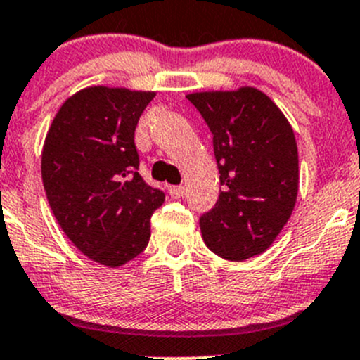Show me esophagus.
Instances as JSON below:
<instances>
[{"label":"esophagus","mask_w":360,"mask_h":360,"mask_svg":"<svg viewBox=\"0 0 360 360\" xmlns=\"http://www.w3.org/2000/svg\"><path fill=\"white\" fill-rule=\"evenodd\" d=\"M169 193L172 199H181L184 195V188L183 186H170Z\"/></svg>","instance_id":"esophagus-1"}]
</instances>
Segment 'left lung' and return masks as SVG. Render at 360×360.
Here are the masks:
<instances>
[{"mask_svg":"<svg viewBox=\"0 0 360 360\" xmlns=\"http://www.w3.org/2000/svg\"><path fill=\"white\" fill-rule=\"evenodd\" d=\"M213 133L220 195L200 217L204 243L217 256L263 254L286 226L298 195V149L291 124L254 86L188 94Z\"/></svg>","mask_w":360,"mask_h":360,"instance_id":"8db88e82","label":"left lung"}]
</instances>
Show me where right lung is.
Here are the masks:
<instances>
[{"label": "right lung", "instance_id": "1", "mask_svg": "<svg viewBox=\"0 0 360 360\" xmlns=\"http://www.w3.org/2000/svg\"><path fill=\"white\" fill-rule=\"evenodd\" d=\"M156 92L89 86L60 106L42 147V183L53 214L76 248L117 268L150 238L165 193L139 174L134 129Z\"/></svg>", "mask_w": 360, "mask_h": 360}]
</instances>
